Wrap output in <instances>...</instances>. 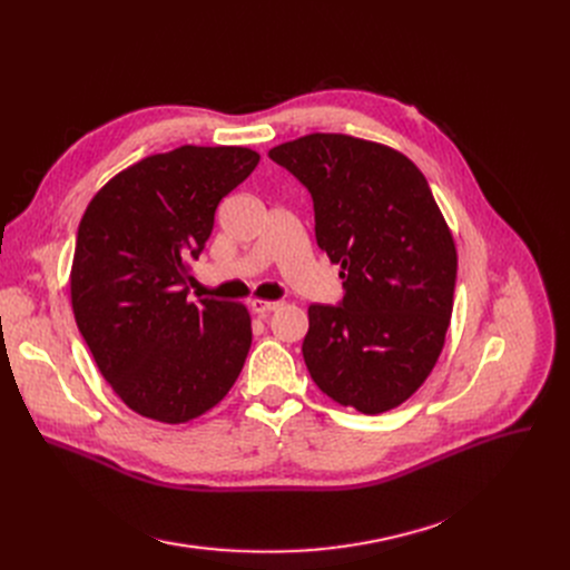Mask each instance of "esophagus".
<instances>
[{
	"mask_svg": "<svg viewBox=\"0 0 570 570\" xmlns=\"http://www.w3.org/2000/svg\"><path fill=\"white\" fill-rule=\"evenodd\" d=\"M279 305H282V303H277V301H263V297H254V301H249V307H252L254 314H258V316H265V314H269V312L279 309Z\"/></svg>",
	"mask_w": 570,
	"mask_h": 570,
	"instance_id": "obj_1",
	"label": "esophagus"
}]
</instances>
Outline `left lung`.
I'll return each mask as SVG.
<instances>
[{
  "mask_svg": "<svg viewBox=\"0 0 570 570\" xmlns=\"http://www.w3.org/2000/svg\"><path fill=\"white\" fill-rule=\"evenodd\" d=\"M314 200L316 243L344 279L342 305H309L305 365L342 406L404 404L443 351L458 249L425 175L397 149L309 134L269 149Z\"/></svg>",
  "mask_w": 570,
  "mask_h": 570,
  "instance_id": "obj_1",
  "label": "left lung"
}]
</instances>
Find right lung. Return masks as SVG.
Here are the masks:
<instances>
[{
	"label": "right lung",
	"mask_w": 570,
	"mask_h": 570,
	"mask_svg": "<svg viewBox=\"0 0 570 570\" xmlns=\"http://www.w3.org/2000/svg\"><path fill=\"white\" fill-rule=\"evenodd\" d=\"M261 155L183 145L119 170L89 200L71 265L78 331L115 395L149 421L179 425L217 406L243 372V303L189 301L191 263L219 200Z\"/></svg>",
	"instance_id": "1"
}]
</instances>
